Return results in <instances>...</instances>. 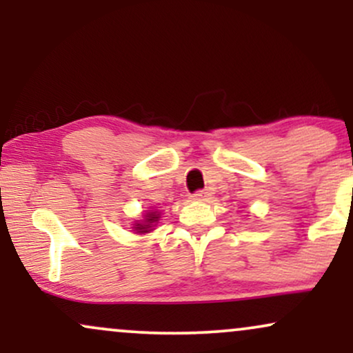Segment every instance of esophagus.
<instances>
[{"mask_svg": "<svg viewBox=\"0 0 353 353\" xmlns=\"http://www.w3.org/2000/svg\"><path fill=\"white\" fill-rule=\"evenodd\" d=\"M192 197L194 201H208L210 197V192H208V190H197Z\"/></svg>", "mask_w": 353, "mask_h": 353, "instance_id": "34e87169", "label": "esophagus"}]
</instances>
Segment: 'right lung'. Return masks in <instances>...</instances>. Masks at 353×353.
Returning <instances> with one entry per match:
<instances>
[{"mask_svg": "<svg viewBox=\"0 0 353 353\" xmlns=\"http://www.w3.org/2000/svg\"><path fill=\"white\" fill-rule=\"evenodd\" d=\"M159 221H161L159 210L149 209L145 210L141 221H134V224L131 225H132V230H134V234H149L156 229V225L159 224Z\"/></svg>", "mask_w": 353, "mask_h": 353, "instance_id": "1", "label": "right lung"}]
</instances>
